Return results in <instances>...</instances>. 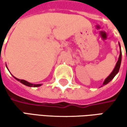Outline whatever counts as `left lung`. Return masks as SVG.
<instances>
[{
    "label": "left lung",
    "instance_id": "obj_1",
    "mask_svg": "<svg viewBox=\"0 0 127 127\" xmlns=\"http://www.w3.org/2000/svg\"><path fill=\"white\" fill-rule=\"evenodd\" d=\"M118 44H119V47H120V48H121L120 43H118ZM121 55H122V54H121V50L120 49V55H119V57H118V60L117 63L115 64L114 69H113V70L112 71V73L105 79L104 82H103V85H106L107 84H108V83L114 78L115 76V75L118 73L119 69H120V66H121Z\"/></svg>",
    "mask_w": 127,
    "mask_h": 127
}]
</instances>
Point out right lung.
Returning a JSON list of instances; mask_svg holds the SVG:
<instances>
[{
    "label": "right lung",
    "mask_w": 127,
    "mask_h": 127,
    "mask_svg": "<svg viewBox=\"0 0 127 127\" xmlns=\"http://www.w3.org/2000/svg\"><path fill=\"white\" fill-rule=\"evenodd\" d=\"M14 79H16V80H17L18 82H21L22 84H23V85H26V86H28V87H34V88H37V87H39V86H41L42 85V84H32V83H30V82H27V81H26V80H23V79H17V78H16V77H14Z\"/></svg>",
    "instance_id": "add662e5"
}]
</instances>
